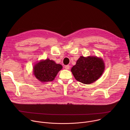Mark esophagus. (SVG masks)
<instances>
[{
	"mask_svg": "<svg viewBox=\"0 0 130 130\" xmlns=\"http://www.w3.org/2000/svg\"><path fill=\"white\" fill-rule=\"evenodd\" d=\"M69 68H70V66H69V65H65V68L66 69H69Z\"/></svg>",
	"mask_w": 130,
	"mask_h": 130,
	"instance_id": "34e87169",
	"label": "esophagus"
}]
</instances>
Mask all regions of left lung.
<instances>
[{
    "instance_id": "1",
    "label": "left lung",
    "mask_w": 130,
    "mask_h": 130,
    "mask_svg": "<svg viewBox=\"0 0 130 130\" xmlns=\"http://www.w3.org/2000/svg\"><path fill=\"white\" fill-rule=\"evenodd\" d=\"M104 70V64L102 59L95 57H81L71 71L78 81L89 84L98 79Z\"/></svg>"
}]
</instances>
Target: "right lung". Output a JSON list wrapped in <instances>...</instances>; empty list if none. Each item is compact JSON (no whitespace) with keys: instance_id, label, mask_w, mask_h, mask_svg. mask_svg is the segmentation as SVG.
Listing matches in <instances>:
<instances>
[{"instance_id":"right-lung-1","label":"right lung","mask_w":130,"mask_h":130,"mask_svg":"<svg viewBox=\"0 0 130 130\" xmlns=\"http://www.w3.org/2000/svg\"><path fill=\"white\" fill-rule=\"evenodd\" d=\"M62 68L61 65L47 59L35 64L34 66V74L35 77L41 82L52 81Z\"/></svg>"}]
</instances>
